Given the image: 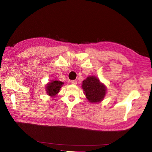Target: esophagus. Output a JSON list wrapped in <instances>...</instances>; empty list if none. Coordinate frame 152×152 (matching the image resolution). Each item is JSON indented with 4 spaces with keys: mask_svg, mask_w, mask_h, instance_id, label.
Wrapping results in <instances>:
<instances>
[{
    "mask_svg": "<svg viewBox=\"0 0 152 152\" xmlns=\"http://www.w3.org/2000/svg\"><path fill=\"white\" fill-rule=\"evenodd\" d=\"M71 83L73 85H76L77 84V81H76V80H72L71 81Z\"/></svg>",
    "mask_w": 152,
    "mask_h": 152,
    "instance_id": "34e87169",
    "label": "esophagus"
}]
</instances>
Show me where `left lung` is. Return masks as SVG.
I'll list each match as a JSON object with an SVG mask.
<instances>
[{
	"instance_id": "left-lung-1",
	"label": "left lung",
	"mask_w": 152,
	"mask_h": 152,
	"mask_svg": "<svg viewBox=\"0 0 152 152\" xmlns=\"http://www.w3.org/2000/svg\"><path fill=\"white\" fill-rule=\"evenodd\" d=\"M82 88L86 98L91 103L102 101L106 93V86L94 76H89L83 80Z\"/></svg>"
}]
</instances>
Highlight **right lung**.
I'll return each instance as SVG.
<instances>
[{
    "label": "right lung",
    "mask_w": 152,
    "mask_h": 152,
    "mask_svg": "<svg viewBox=\"0 0 152 152\" xmlns=\"http://www.w3.org/2000/svg\"><path fill=\"white\" fill-rule=\"evenodd\" d=\"M64 83L58 80H51L46 86V91L48 95L51 96H55L58 93Z\"/></svg>",
    "instance_id": "obj_1"
}]
</instances>
